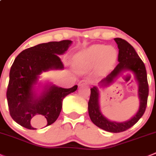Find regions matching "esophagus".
Masks as SVG:
<instances>
[{
  "instance_id": "obj_1",
  "label": "esophagus",
  "mask_w": 156,
  "mask_h": 156,
  "mask_svg": "<svg viewBox=\"0 0 156 156\" xmlns=\"http://www.w3.org/2000/svg\"><path fill=\"white\" fill-rule=\"evenodd\" d=\"M88 84V81H87V80H81V81H79V83H78V85L79 86H82V85H87V84Z\"/></svg>"
}]
</instances>
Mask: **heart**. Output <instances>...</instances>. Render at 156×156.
I'll list each match as a JSON object with an SVG mask.
<instances>
[{
	"label": "heart",
	"instance_id": "obj_1",
	"mask_svg": "<svg viewBox=\"0 0 156 156\" xmlns=\"http://www.w3.org/2000/svg\"><path fill=\"white\" fill-rule=\"evenodd\" d=\"M114 48L104 45H95L82 51L76 58V66L80 69H88L96 66L102 58L106 62H110L116 58Z\"/></svg>",
	"mask_w": 156,
	"mask_h": 156
}]
</instances>
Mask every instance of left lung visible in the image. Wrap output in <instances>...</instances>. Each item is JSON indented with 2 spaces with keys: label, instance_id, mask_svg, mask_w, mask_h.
<instances>
[{
  "label": "left lung",
  "instance_id": "1",
  "mask_svg": "<svg viewBox=\"0 0 156 156\" xmlns=\"http://www.w3.org/2000/svg\"><path fill=\"white\" fill-rule=\"evenodd\" d=\"M114 40L119 49V63L110 73L100 81V84L102 86L110 85L119 75L125 71H130L134 74L139 84L140 107L137 113L127 121L122 123L110 121L101 112L99 106V91L98 87H93L90 88V96L88 101V113L91 121L99 128L107 132L120 133L132 127L144 114L147 105L149 84L145 65L134 48L121 38H115Z\"/></svg>",
  "mask_w": 156,
  "mask_h": 156
}]
</instances>
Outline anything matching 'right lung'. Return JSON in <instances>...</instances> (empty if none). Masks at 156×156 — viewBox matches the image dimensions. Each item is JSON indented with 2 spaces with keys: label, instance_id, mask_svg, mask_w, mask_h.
<instances>
[{
  "label": "right lung",
  "instance_id": "right-lung-1",
  "mask_svg": "<svg viewBox=\"0 0 156 156\" xmlns=\"http://www.w3.org/2000/svg\"><path fill=\"white\" fill-rule=\"evenodd\" d=\"M71 40L49 42L28 48L16 56L10 68L7 99L12 119L29 129L52 124L58 119L62 101L75 92L78 85L62 88L47 85L40 96L34 91L39 75L50 69H62V55L72 44Z\"/></svg>",
  "mask_w": 156,
  "mask_h": 156
}]
</instances>
